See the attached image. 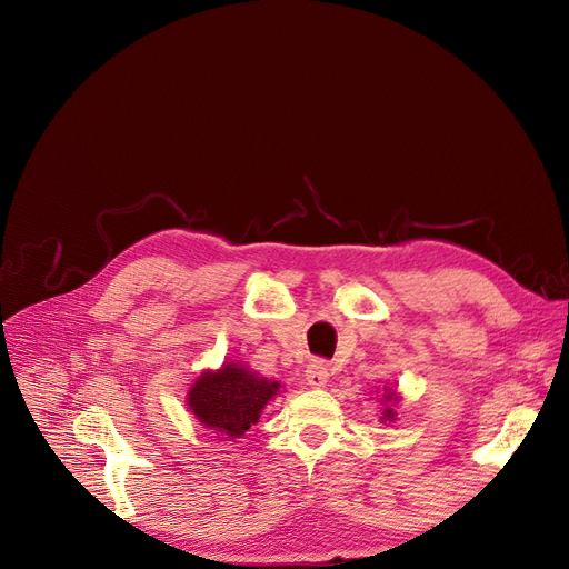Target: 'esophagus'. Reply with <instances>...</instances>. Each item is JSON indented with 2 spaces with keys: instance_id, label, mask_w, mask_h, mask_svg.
I'll use <instances>...</instances> for the list:
<instances>
[{
  "instance_id": "obj_1",
  "label": "esophagus",
  "mask_w": 569,
  "mask_h": 569,
  "mask_svg": "<svg viewBox=\"0 0 569 569\" xmlns=\"http://www.w3.org/2000/svg\"><path fill=\"white\" fill-rule=\"evenodd\" d=\"M327 378H330V365H327L325 360H313L307 367V382L311 387H316V390H320V387L327 385Z\"/></svg>"
}]
</instances>
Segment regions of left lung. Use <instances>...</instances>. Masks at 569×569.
Returning a JSON list of instances; mask_svg holds the SVG:
<instances>
[{
    "mask_svg": "<svg viewBox=\"0 0 569 569\" xmlns=\"http://www.w3.org/2000/svg\"><path fill=\"white\" fill-rule=\"evenodd\" d=\"M385 399L387 401H397V392H387L385 395ZM385 417H387V420H392V417H395V410L392 408H385V412H382ZM385 417H382V420H385Z\"/></svg>",
    "mask_w": 569,
    "mask_h": 569,
    "instance_id": "left-lung-1",
    "label": "left lung"
}]
</instances>
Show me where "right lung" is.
<instances>
[{
	"label": "right lung",
	"instance_id": "obj_1",
	"mask_svg": "<svg viewBox=\"0 0 569 569\" xmlns=\"http://www.w3.org/2000/svg\"><path fill=\"white\" fill-rule=\"evenodd\" d=\"M274 395H279L277 380L251 373L242 365H223L219 371H204L193 382L187 406L202 427L242 438Z\"/></svg>",
	"mask_w": 569,
	"mask_h": 569
}]
</instances>
